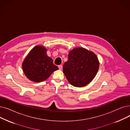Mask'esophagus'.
Instances as JSON below:
<instances>
[{
  "label": "esophagus",
  "mask_w": 130,
  "mask_h": 130,
  "mask_svg": "<svg viewBox=\"0 0 130 130\" xmlns=\"http://www.w3.org/2000/svg\"><path fill=\"white\" fill-rule=\"evenodd\" d=\"M58 68H59V69L60 70H62V69H63V65H58Z\"/></svg>",
  "instance_id": "1"
}]
</instances>
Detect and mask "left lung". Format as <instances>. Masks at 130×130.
<instances>
[{"label": "left lung", "instance_id": "obj_1", "mask_svg": "<svg viewBox=\"0 0 130 130\" xmlns=\"http://www.w3.org/2000/svg\"><path fill=\"white\" fill-rule=\"evenodd\" d=\"M63 72L70 83L83 87L93 80L99 69L98 58L94 53L84 48H76L69 52Z\"/></svg>", "mask_w": 130, "mask_h": 130}]
</instances>
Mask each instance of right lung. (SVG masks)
Masks as SVG:
<instances>
[{"label": "right lung", "instance_id": "right-lung-1", "mask_svg": "<svg viewBox=\"0 0 130 130\" xmlns=\"http://www.w3.org/2000/svg\"><path fill=\"white\" fill-rule=\"evenodd\" d=\"M45 47L36 46L24 59L22 67L27 77L34 82L46 80L52 73L58 69L53 59L47 55Z\"/></svg>", "mask_w": 130, "mask_h": 130}]
</instances>
